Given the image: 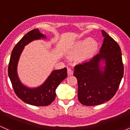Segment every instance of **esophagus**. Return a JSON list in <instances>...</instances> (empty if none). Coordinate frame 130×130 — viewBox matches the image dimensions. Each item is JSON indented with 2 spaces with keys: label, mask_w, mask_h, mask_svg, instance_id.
<instances>
[{
  "label": "esophagus",
  "mask_w": 130,
  "mask_h": 130,
  "mask_svg": "<svg viewBox=\"0 0 130 130\" xmlns=\"http://www.w3.org/2000/svg\"><path fill=\"white\" fill-rule=\"evenodd\" d=\"M73 74V71L70 68H68V76H71Z\"/></svg>",
  "instance_id": "esophagus-1"
}]
</instances>
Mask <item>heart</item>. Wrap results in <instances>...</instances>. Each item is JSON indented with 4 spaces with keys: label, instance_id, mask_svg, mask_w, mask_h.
Listing matches in <instances>:
<instances>
[{
    "label": "heart",
    "instance_id": "b5f03b06",
    "mask_svg": "<svg viewBox=\"0 0 130 130\" xmlns=\"http://www.w3.org/2000/svg\"><path fill=\"white\" fill-rule=\"evenodd\" d=\"M98 43L96 40L89 38L78 41L74 45L71 51V56L77 57L80 61H86L91 58L96 53Z\"/></svg>",
    "mask_w": 130,
    "mask_h": 130
}]
</instances>
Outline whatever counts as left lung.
<instances>
[{"instance_id": "left-lung-1", "label": "left lung", "mask_w": 130, "mask_h": 130, "mask_svg": "<svg viewBox=\"0 0 130 130\" xmlns=\"http://www.w3.org/2000/svg\"><path fill=\"white\" fill-rule=\"evenodd\" d=\"M100 53L91 59L75 66L77 97L85 106H96L110 100L116 94L123 76L124 66L120 46L105 30ZM105 61L102 69L100 62Z\"/></svg>"}]
</instances>
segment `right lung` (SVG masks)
Wrapping results in <instances>:
<instances>
[{
    "label": "right lung",
    "mask_w": 130,
    "mask_h": 130,
    "mask_svg": "<svg viewBox=\"0 0 130 130\" xmlns=\"http://www.w3.org/2000/svg\"><path fill=\"white\" fill-rule=\"evenodd\" d=\"M41 38L44 39L45 36L37 29L27 33L13 49L8 66V75L17 97L25 103L38 106H47L53 102L56 98V88L68 76L67 69L64 68L53 71L46 81L36 88H29L21 83L17 73V63L21 53L25 45Z\"/></svg>",
    "instance_id": "obj_1"
}]
</instances>
